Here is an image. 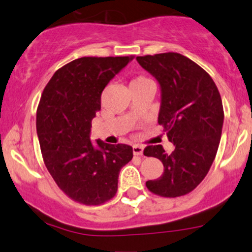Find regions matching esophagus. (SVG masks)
Segmentation results:
<instances>
[{
  "label": "esophagus",
  "mask_w": 252,
  "mask_h": 252,
  "mask_svg": "<svg viewBox=\"0 0 252 252\" xmlns=\"http://www.w3.org/2000/svg\"><path fill=\"white\" fill-rule=\"evenodd\" d=\"M144 152V147L140 145H133V155L134 156H141Z\"/></svg>",
  "instance_id": "1"
}]
</instances>
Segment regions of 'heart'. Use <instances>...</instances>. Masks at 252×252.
Masks as SVG:
<instances>
[{
  "label": "heart",
  "mask_w": 252,
  "mask_h": 252,
  "mask_svg": "<svg viewBox=\"0 0 252 252\" xmlns=\"http://www.w3.org/2000/svg\"><path fill=\"white\" fill-rule=\"evenodd\" d=\"M144 81H149L146 78H143V76H139V78L132 80L131 84H133V82H144Z\"/></svg>",
  "instance_id": "heart-1"
}]
</instances>
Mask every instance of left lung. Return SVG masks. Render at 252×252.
I'll return each instance as SVG.
<instances>
[{
    "label": "left lung",
    "instance_id": "left-lung-1",
    "mask_svg": "<svg viewBox=\"0 0 252 252\" xmlns=\"http://www.w3.org/2000/svg\"><path fill=\"white\" fill-rule=\"evenodd\" d=\"M137 61L160 86L158 124L174 145L170 155L161 145L144 150L164 165V173L146 186L161 197L184 196L200 184L215 160L224 121L220 94L202 67L178 53L137 56Z\"/></svg>",
    "mask_w": 252,
    "mask_h": 252
}]
</instances>
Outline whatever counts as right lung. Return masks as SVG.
<instances>
[{"instance_id": "right-lung-1", "label": "right lung", "mask_w": 252, "mask_h": 252, "mask_svg": "<svg viewBox=\"0 0 252 252\" xmlns=\"http://www.w3.org/2000/svg\"><path fill=\"white\" fill-rule=\"evenodd\" d=\"M133 56L80 58L55 72L36 112L43 161L68 197L99 205L115 196L121 167L133 158L125 144L91 141L92 120L101 109V93Z\"/></svg>"}]
</instances>
